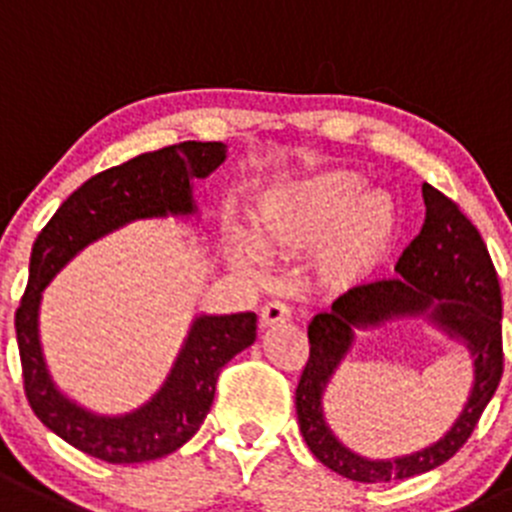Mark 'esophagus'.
<instances>
[{
  "instance_id": "1",
  "label": "esophagus",
  "mask_w": 512,
  "mask_h": 512,
  "mask_svg": "<svg viewBox=\"0 0 512 512\" xmlns=\"http://www.w3.org/2000/svg\"><path fill=\"white\" fill-rule=\"evenodd\" d=\"M290 315H293L290 305L280 303V300H272V303L262 305V310H260V326L262 328L278 326V323L290 321Z\"/></svg>"
}]
</instances>
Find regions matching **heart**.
<instances>
[{
	"label": "heart",
	"mask_w": 512,
	"mask_h": 512,
	"mask_svg": "<svg viewBox=\"0 0 512 512\" xmlns=\"http://www.w3.org/2000/svg\"><path fill=\"white\" fill-rule=\"evenodd\" d=\"M364 189L353 171H326L265 191L252 214L255 244L240 242L234 255L255 267L267 255L320 245L318 267L333 285L358 283L386 260L401 227V209L384 189Z\"/></svg>",
	"instance_id": "heart-1"
}]
</instances>
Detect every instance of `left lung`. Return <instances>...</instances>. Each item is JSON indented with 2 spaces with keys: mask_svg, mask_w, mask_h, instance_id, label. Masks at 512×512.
I'll return each mask as SVG.
<instances>
[{
  "mask_svg": "<svg viewBox=\"0 0 512 512\" xmlns=\"http://www.w3.org/2000/svg\"><path fill=\"white\" fill-rule=\"evenodd\" d=\"M422 194L427 217L422 232L401 252L394 278L351 288L308 326L310 358L295 389L300 432L328 470L356 482L404 480L444 465L470 439L503 376V298L490 252L450 197L429 184L422 186ZM404 314H424L465 342L476 358V381L466 409L439 443L394 461H369L348 451L330 432L322 417V391L356 330Z\"/></svg>",
  "mask_w": 512,
  "mask_h": 512,
  "instance_id": "1",
  "label": "left lung"
}]
</instances>
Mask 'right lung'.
<instances>
[{"label":"right lung","mask_w":512,"mask_h":512,"mask_svg":"<svg viewBox=\"0 0 512 512\" xmlns=\"http://www.w3.org/2000/svg\"><path fill=\"white\" fill-rule=\"evenodd\" d=\"M224 159L227 146L219 141H184L136 156L85 181L37 234L30 280L14 313L25 394L37 419L85 455L133 465L159 460L189 442L212 407L222 366L255 343L257 315H197L174 369L151 401L121 417H105L68 399L47 371L37 328L42 290L83 247L113 229L136 219L197 212L194 179H207Z\"/></svg>","instance_id":"1"}]
</instances>
